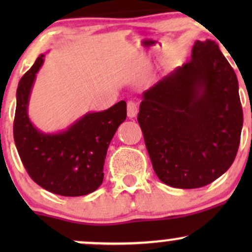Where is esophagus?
I'll return each mask as SVG.
<instances>
[{
    "instance_id": "esophagus-1",
    "label": "esophagus",
    "mask_w": 252,
    "mask_h": 252,
    "mask_svg": "<svg viewBox=\"0 0 252 252\" xmlns=\"http://www.w3.org/2000/svg\"><path fill=\"white\" fill-rule=\"evenodd\" d=\"M138 112V108H137V104L135 102H128L126 104V114H128V117L129 118H134L136 115H137Z\"/></svg>"
}]
</instances>
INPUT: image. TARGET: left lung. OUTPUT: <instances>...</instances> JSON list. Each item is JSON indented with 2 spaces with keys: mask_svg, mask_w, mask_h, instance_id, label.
<instances>
[{
  "mask_svg": "<svg viewBox=\"0 0 252 252\" xmlns=\"http://www.w3.org/2000/svg\"><path fill=\"white\" fill-rule=\"evenodd\" d=\"M153 168L175 189L206 186L238 152V80L212 40H196L189 63L143 92L137 117Z\"/></svg>",
  "mask_w": 252,
  "mask_h": 252,
  "instance_id": "left-lung-1",
  "label": "left lung"
}]
</instances>
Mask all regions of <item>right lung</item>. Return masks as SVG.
Returning a JSON list of instances; mask_svg holds the SVG:
<instances>
[{
	"label": "right lung",
	"instance_id": "obj_1",
	"mask_svg": "<svg viewBox=\"0 0 252 252\" xmlns=\"http://www.w3.org/2000/svg\"><path fill=\"white\" fill-rule=\"evenodd\" d=\"M43 58L37 57L17 86L13 128L16 149L27 173L42 189L63 196L89 194L102 185L106 152L126 121V103L121 100L104 111L88 112L63 131H40L28 117V103Z\"/></svg>",
	"mask_w": 252,
	"mask_h": 252
}]
</instances>
